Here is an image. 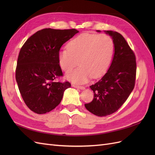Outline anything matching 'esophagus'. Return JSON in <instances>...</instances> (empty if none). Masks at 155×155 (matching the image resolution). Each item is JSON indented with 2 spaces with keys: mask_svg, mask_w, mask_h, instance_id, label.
<instances>
[{
  "mask_svg": "<svg viewBox=\"0 0 155 155\" xmlns=\"http://www.w3.org/2000/svg\"><path fill=\"white\" fill-rule=\"evenodd\" d=\"M72 87H75V88H78L79 89H81V90H84V89L85 88V87L83 86H79V85H72Z\"/></svg>",
  "mask_w": 155,
  "mask_h": 155,
  "instance_id": "esophagus-1",
  "label": "esophagus"
}]
</instances>
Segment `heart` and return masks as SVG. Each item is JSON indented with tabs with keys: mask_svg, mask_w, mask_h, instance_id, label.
<instances>
[{
	"mask_svg": "<svg viewBox=\"0 0 155 155\" xmlns=\"http://www.w3.org/2000/svg\"><path fill=\"white\" fill-rule=\"evenodd\" d=\"M114 43L107 34L83 33L70 41L67 49L61 50L58 61L61 68L69 72L78 64L80 67L67 75L73 82L83 83L91 77L98 78L109 69L114 54Z\"/></svg>",
	"mask_w": 155,
	"mask_h": 155,
	"instance_id": "obj_1",
	"label": "heart"
}]
</instances>
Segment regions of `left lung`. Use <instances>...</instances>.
<instances>
[{
  "instance_id": "8db88e82",
  "label": "left lung",
  "mask_w": 155,
  "mask_h": 155,
  "mask_svg": "<svg viewBox=\"0 0 155 155\" xmlns=\"http://www.w3.org/2000/svg\"><path fill=\"white\" fill-rule=\"evenodd\" d=\"M105 32L114 41L113 59L104 77L90 86L94 99L85 104L89 112L101 117L114 113L123 105L134 89L137 74L135 54L124 37L117 31Z\"/></svg>"
}]
</instances>
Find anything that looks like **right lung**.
I'll use <instances>...</instances> for the list:
<instances>
[{"mask_svg": "<svg viewBox=\"0 0 155 155\" xmlns=\"http://www.w3.org/2000/svg\"><path fill=\"white\" fill-rule=\"evenodd\" d=\"M79 31L76 29L45 28L37 31L18 54L15 79L25 104L37 114L53 110L61 101L68 81L56 82L63 76L58 61L62 45Z\"/></svg>", "mask_w": 155, "mask_h": 155, "instance_id": "add662e5", "label": "right lung"}]
</instances>
